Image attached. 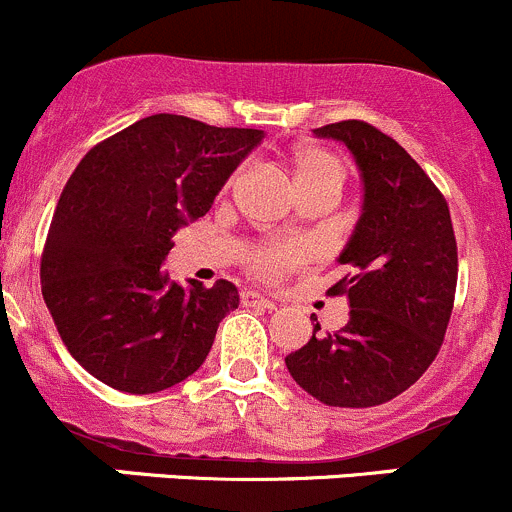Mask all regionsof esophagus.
I'll use <instances>...</instances> for the list:
<instances>
[{"label":"esophagus","instance_id":"esophagus-1","mask_svg":"<svg viewBox=\"0 0 512 512\" xmlns=\"http://www.w3.org/2000/svg\"><path fill=\"white\" fill-rule=\"evenodd\" d=\"M241 303H244V306L266 308V311H273V308H276V303L268 301V298L261 296V293H258V291H251V288H246V291H241Z\"/></svg>","mask_w":512,"mask_h":512}]
</instances>
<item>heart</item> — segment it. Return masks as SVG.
I'll return each mask as SVG.
<instances>
[{
	"mask_svg": "<svg viewBox=\"0 0 512 512\" xmlns=\"http://www.w3.org/2000/svg\"><path fill=\"white\" fill-rule=\"evenodd\" d=\"M291 176L298 194H316V191H341L346 181V166L336 154L318 146H306L291 156ZM306 261V251L296 244H266L258 246L249 256V266L258 276L278 278L286 271Z\"/></svg>",
	"mask_w": 512,
	"mask_h": 512,
	"instance_id": "heart-1",
	"label": "heart"
}]
</instances>
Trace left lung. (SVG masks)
I'll list each match as a JSON object with an SVG mask.
<instances>
[{
    "label": "left lung",
    "instance_id": "obj_1",
    "mask_svg": "<svg viewBox=\"0 0 512 512\" xmlns=\"http://www.w3.org/2000/svg\"><path fill=\"white\" fill-rule=\"evenodd\" d=\"M348 146L363 209L338 263L351 273L331 293L351 303L336 333L286 356L293 381L326 406L371 408L411 388L440 351L458 283V246L438 186L406 149L366 121L313 129Z\"/></svg>",
    "mask_w": 512,
    "mask_h": 512
}]
</instances>
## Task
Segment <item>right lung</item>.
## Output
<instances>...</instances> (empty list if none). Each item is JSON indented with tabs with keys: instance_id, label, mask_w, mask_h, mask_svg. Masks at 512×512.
<instances>
[{
	"instance_id": "1",
	"label": "right lung",
	"mask_w": 512,
	"mask_h": 512,
	"mask_svg": "<svg viewBox=\"0 0 512 512\" xmlns=\"http://www.w3.org/2000/svg\"><path fill=\"white\" fill-rule=\"evenodd\" d=\"M261 139L154 114L86 151L69 176L44 244L42 296L67 351L101 383L146 396L206 361L239 291L224 278L181 286L161 263Z\"/></svg>"
}]
</instances>
